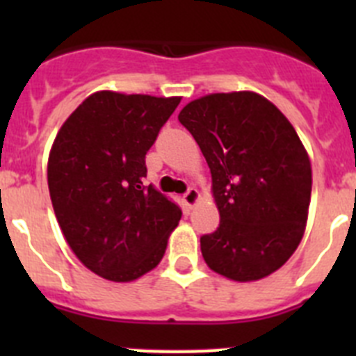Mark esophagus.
I'll use <instances>...</instances> for the list:
<instances>
[{"mask_svg": "<svg viewBox=\"0 0 356 356\" xmlns=\"http://www.w3.org/2000/svg\"><path fill=\"white\" fill-rule=\"evenodd\" d=\"M197 200H200V193H197V188L188 187V188H187V193L184 194L185 205H187L188 209H193V207L197 203Z\"/></svg>", "mask_w": 356, "mask_h": 356, "instance_id": "34e87169", "label": "esophagus"}]
</instances>
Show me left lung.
<instances>
[{
  "instance_id": "1",
  "label": "left lung",
  "mask_w": 356,
  "mask_h": 356,
  "mask_svg": "<svg viewBox=\"0 0 356 356\" xmlns=\"http://www.w3.org/2000/svg\"><path fill=\"white\" fill-rule=\"evenodd\" d=\"M178 121L207 159L221 216L201 237L203 259L235 282L266 278L291 259L307 225L312 169L300 137L254 92L200 97Z\"/></svg>"
}]
</instances>
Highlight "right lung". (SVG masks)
<instances>
[{"mask_svg":"<svg viewBox=\"0 0 356 356\" xmlns=\"http://www.w3.org/2000/svg\"><path fill=\"white\" fill-rule=\"evenodd\" d=\"M180 97L102 90L78 106L53 143L48 185L56 221L80 262L110 282L159 266L181 210L144 185L146 153Z\"/></svg>","mask_w":356,"mask_h":356,"instance_id":"add662e5","label":"right lung"}]
</instances>
